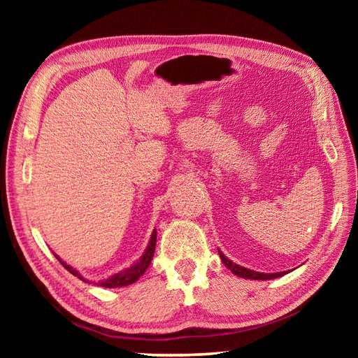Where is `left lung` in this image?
Instances as JSON below:
<instances>
[{"label":"left lung","mask_w":358,"mask_h":358,"mask_svg":"<svg viewBox=\"0 0 358 358\" xmlns=\"http://www.w3.org/2000/svg\"><path fill=\"white\" fill-rule=\"evenodd\" d=\"M218 252H220V257H221V262L227 266V268H230L231 272L236 275V276H239V278H243V279H255V280H267V279H275V278H280V276H284V275H287L289 270H287V272H276V273H263V272H255V270H251V268H246V267H243V266H239V264H236V263H233L231 259H229L227 258L220 249H218Z\"/></svg>","instance_id":"8db88e82"}]
</instances>
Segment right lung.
Here are the masks:
<instances>
[{
    "label": "right lung",
    "mask_w": 358,
    "mask_h": 358,
    "mask_svg": "<svg viewBox=\"0 0 358 358\" xmlns=\"http://www.w3.org/2000/svg\"><path fill=\"white\" fill-rule=\"evenodd\" d=\"M155 245H157V230H154L152 234H150V239H149V243H148V246H146V249H145L143 255L140 257L134 264H131V266L124 268V270H119L117 273L109 276L107 279L99 280V282H95V280H94V284L100 285V287H104V288H119V287H127V285L134 284L140 276H143V273L146 272V268L149 267L150 262H152V257H154V252H155ZM53 255H55V257L59 259V263H61L64 267H66L71 275L78 276L79 279L83 280V282L92 284V280L85 279V278L79 273V270H76L74 267H71V266L67 264L66 262H62V259H61L55 252H53Z\"/></svg>",
    "instance_id": "add662e5"
}]
</instances>
